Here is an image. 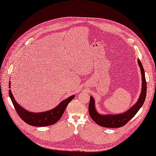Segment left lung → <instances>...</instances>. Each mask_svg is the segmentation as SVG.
<instances>
[{
	"label": "left lung",
	"mask_w": 156,
	"mask_h": 156,
	"mask_svg": "<svg viewBox=\"0 0 156 156\" xmlns=\"http://www.w3.org/2000/svg\"><path fill=\"white\" fill-rule=\"evenodd\" d=\"M137 61L140 69L141 77H142V88L137 101L128 110L120 114L101 115L97 111L95 106V101L93 97L90 96V100L88 105L89 115L98 125L105 127H111V128L120 127L126 124L127 122H128L136 114L140 107L143 106L146 96V82L142 63L139 59Z\"/></svg>",
	"instance_id": "1"
}]
</instances>
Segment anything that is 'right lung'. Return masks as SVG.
Listing matches in <instances>:
<instances>
[{
  "instance_id": "1",
  "label": "right lung",
  "mask_w": 156,
  "mask_h": 156,
  "mask_svg": "<svg viewBox=\"0 0 156 156\" xmlns=\"http://www.w3.org/2000/svg\"><path fill=\"white\" fill-rule=\"evenodd\" d=\"M9 88H10V81H9ZM9 96H10L16 112L21 117V119L27 124L36 127L48 126L57 122L61 116H62L68 103L75 97V95L69 96L66 100L61 101L57 106L49 111L40 112H33L26 110L25 108L22 107L16 101L10 90H9Z\"/></svg>"
}]
</instances>
